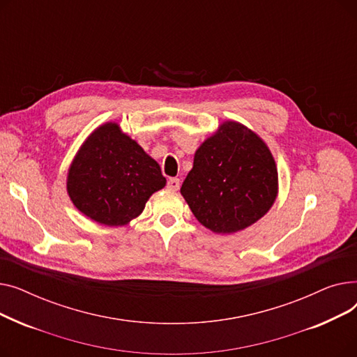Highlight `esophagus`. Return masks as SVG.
I'll list each match as a JSON object with an SVG mask.
<instances>
[{
	"mask_svg": "<svg viewBox=\"0 0 357 357\" xmlns=\"http://www.w3.org/2000/svg\"><path fill=\"white\" fill-rule=\"evenodd\" d=\"M179 186H181V183H179V179H178V178H171V179L167 181V188H169V190L178 191Z\"/></svg>",
	"mask_w": 357,
	"mask_h": 357,
	"instance_id": "34e87169",
	"label": "esophagus"
}]
</instances>
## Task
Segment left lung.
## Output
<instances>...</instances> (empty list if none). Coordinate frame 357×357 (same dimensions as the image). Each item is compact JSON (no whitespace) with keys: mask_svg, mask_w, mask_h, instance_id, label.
I'll return each mask as SVG.
<instances>
[{"mask_svg":"<svg viewBox=\"0 0 357 357\" xmlns=\"http://www.w3.org/2000/svg\"><path fill=\"white\" fill-rule=\"evenodd\" d=\"M279 192L278 167L257 133L222 121L194 155L181 195L195 218L215 234H234L264 217Z\"/></svg>","mask_w":357,"mask_h":357,"instance_id":"1","label":"left lung"}]
</instances>
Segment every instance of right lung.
<instances>
[{"mask_svg": "<svg viewBox=\"0 0 357 357\" xmlns=\"http://www.w3.org/2000/svg\"><path fill=\"white\" fill-rule=\"evenodd\" d=\"M165 185L159 163L116 121L98 126L84 140L66 176L77 210L107 227H123L137 218Z\"/></svg>", "mask_w": 357, "mask_h": 357, "instance_id": "1", "label": "right lung"}]
</instances>
